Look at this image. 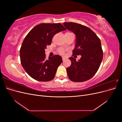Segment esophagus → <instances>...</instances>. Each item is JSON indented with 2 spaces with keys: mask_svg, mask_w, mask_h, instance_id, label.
Wrapping results in <instances>:
<instances>
[{
  "mask_svg": "<svg viewBox=\"0 0 122 122\" xmlns=\"http://www.w3.org/2000/svg\"><path fill=\"white\" fill-rule=\"evenodd\" d=\"M62 61H65V60H66V57H62Z\"/></svg>",
  "mask_w": 122,
  "mask_h": 122,
  "instance_id": "esophagus-1",
  "label": "esophagus"
}]
</instances>
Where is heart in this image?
I'll return each mask as SVG.
<instances>
[{
    "label": "heart",
    "instance_id": "1",
    "mask_svg": "<svg viewBox=\"0 0 122 122\" xmlns=\"http://www.w3.org/2000/svg\"><path fill=\"white\" fill-rule=\"evenodd\" d=\"M71 34V32H67L65 33V35H68V34ZM58 51H59V52H60L61 54H63L65 52V51L63 49H61L59 50Z\"/></svg>",
    "mask_w": 122,
    "mask_h": 122
}]
</instances>
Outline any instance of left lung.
Listing matches in <instances>:
<instances>
[{"mask_svg": "<svg viewBox=\"0 0 122 122\" xmlns=\"http://www.w3.org/2000/svg\"><path fill=\"white\" fill-rule=\"evenodd\" d=\"M68 30L76 35L73 55H80L78 61L69 58L71 65L67 68L69 79L74 82H83L93 77L98 70L103 59L101 41L95 33L86 26L73 22H65Z\"/></svg>", "mask_w": 122, "mask_h": 122, "instance_id": "obj_1", "label": "left lung"}]
</instances>
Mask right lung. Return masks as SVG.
I'll return each instance as SVG.
<instances>
[{
  "label": "right lung",
  "instance_id": "1",
  "mask_svg": "<svg viewBox=\"0 0 122 122\" xmlns=\"http://www.w3.org/2000/svg\"><path fill=\"white\" fill-rule=\"evenodd\" d=\"M66 30L61 23H41L36 25L24 38L20 50V61L24 70L31 78L40 81L52 80L62 62L58 55L46 59L45 51L53 36Z\"/></svg>",
  "mask_w": 122,
  "mask_h": 122
}]
</instances>
